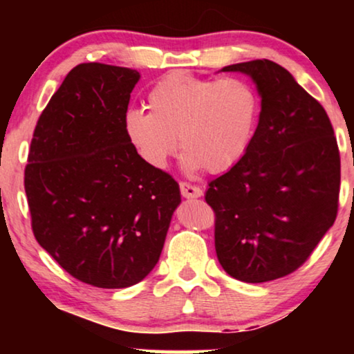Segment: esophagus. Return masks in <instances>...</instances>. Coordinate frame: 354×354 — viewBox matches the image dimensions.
Returning <instances> with one entry per match:
<instances>
[{
    "mask_svg": "<svg viewBox=\"0 0 354 354\" xmlns=\"http://www.w3.org/2000/svg\"><path fill=\"white\" fill-rule=\"evenodd\" d=\"M180 193L183 198H200L203 195V190L188 182H180Z\"/></svg>",
    "mask_w": 354,
    "mask_h": 354,
    "instance_id": "1",
    "label": "esophagus"
}]
</instances>
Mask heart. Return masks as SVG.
<instances>
[{
    "label": "heart",
    "mask_w": 354,
    "mask_h": 354,
    "mask_svg": "<svg viewBox=\"0 0 354 354\" xmlns=\"http://www.w3.org/2000/svg\"><path fill=\"white\" fill-rule=\"evenodd\" d=\"M149 113L130 109L124 129L148 166L166 167L178 145L188 171L217 174L243 156L259 114L256 90L240 77L207 79L185 71L164 75L147 95Z\"/></svg>",
    "instance_id": "1"
}]
</instances>
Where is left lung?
Segmentation results:
<instances>
[{
  "instance_id": "8db88e82",
  "label": "left lung",
  "mask_w": 354,
  "mask_h": 354,
  "mask_svg": "<svg viewBox=\"0 0 354 354\" xmlns=\"http://www.w3.org/2000/svg\"><path fill=\"white\" fill-rule=\"evenodd\" d=\"M222 71L253 77L263 101L245 154L205 195L216 253L234 279L269 282L301 268L335 222L340 151L326 109L277 62Z\"/></svg>"
}]
</instances>
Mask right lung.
I'll return each instance as SVG.
<instances>
[{"label": "right lung", "mask_w": 354, "mask_h": 354, "mask_svg": "<svg viewBox=\"0 0 354 354\" xmlns=\"http://www.w3.org/2000/svg\"><path fill=\"white\" fill-rule=\"evenodd\" d=\"M138 79L127 67L75 66L38 118L24 172L37 241L98 288L151 272L180 203L171 174L142 161L125 135Z\"/></svg>", "instance_id": "1"}]
</instances>
